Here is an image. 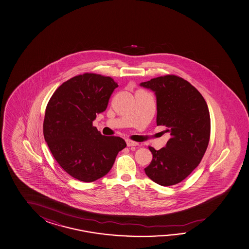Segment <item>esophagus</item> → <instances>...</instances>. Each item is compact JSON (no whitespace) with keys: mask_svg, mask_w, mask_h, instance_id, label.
<instances>
[{"mask_svg":"<svg viewBox=\"0 0 249 249\" xmlns=\"http://www.w3.org/2000/svg\"><path fill=\"white\" fill-rule=\"evenodd\" d=\"M126 142H127V147H132V146L138 145V142H136L131 141V140H126Z\"/></svg>","mask_w":249,"mask_h":249,"instance_id":"obj_1","label":"esophagus"}]
</instances>
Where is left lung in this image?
I'll return each instance as SVG.
<instances>
[{
  "label": "left lung",
  "instance_id": "1",
  "mask_svg": "<svg viewBox=\"0 0 249 249\" xmlns=\"http://www.w3.org/2000/svg\"><path fill=\"white\" fill-rule=\"evenodd\" d=\"M155 92L157 125L171 135L159 150L149 147L152 160L146 167L150 179L164 187L178 184L200 164L211 136V117L205 99L187 80L174 75L140 84Z\"/></svg>",
  "mask_w": 249,
  "mask_h": 249
}]
</instances>
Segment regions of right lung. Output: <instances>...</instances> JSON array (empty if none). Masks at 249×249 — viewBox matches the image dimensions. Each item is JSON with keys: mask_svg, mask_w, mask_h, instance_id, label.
<instances>
[{"mask_svg": "<svg viewBox=\"0 0 249 249\" xmlns=\"http://www.w3.org/2000/svg\"><path fill=\"white\" fill-rule=\"evenodd\" d=\"M117 87L110 76L85 73L59 86L47 103L45 140L61 168L78 180L92 182L105 176L127 146L121 137L102 136L92 125Z\"/></svg>", "mask_w": 249, "mask_h": 249, "instance_id": "obj_1", "label": "right lung"}]
</instances>
